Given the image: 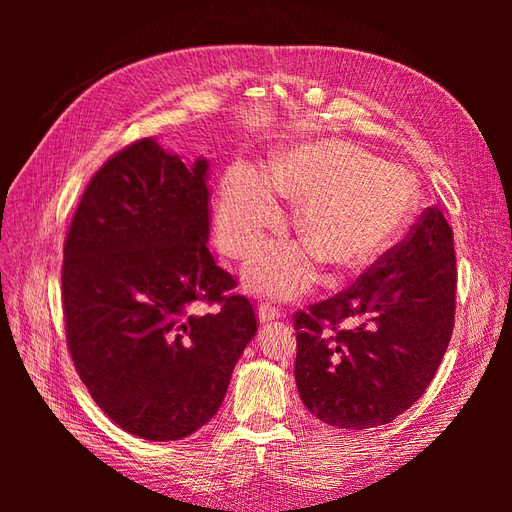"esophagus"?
Wrapping results in <instances>:
<instances>
[{
    "mask_svg": "<svg viewBox=\"0 0 512 512\" xmlns=\"http://www.w3.org/2000/svg\"><path fill=\"white\" fill-rule=\"evenodd\" d=\"M258 318L260 322H273L280 318V307H275L273 303H260L258 305Z\"/></svg>",
    "mask_w": 512,
    "mask_h": 512,
    "instance_id": "esophagus-1",
    "label": "esophagus"
}]
</instances>
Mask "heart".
<instances>
[{"instance_id":"b5f03b06","label":"heart","mask_w":512,"mask_h":512,"mask_svg":"<svg viewBox=\"0 0 512 512\" xmlns=\"http://www.w3.org/2000/svg\"><path fill=\"white\" fill-rule=\"evenodd\" d=\"M278 196L299 203L301 243L273 245L247 269L258 292L292 297L316 282V260L335 275L376 262L412 224L421 192L410 170L380 162L337 138H312L282 151L271 175L235 164L222 179L215 232L220 250L252 256L282 224Z\"/></svg>"}]
</instances>
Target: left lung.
I'll return each instance as SVG.
<instances>
[{"instance_id":"obj_1","label":"left lung","mask_w":512,"mask_h":512,"mask_svg":"<svg viewBox=\"0 0 512 512\" xmlns=\"http://www.w3.org/2000/svg\"><path fill=\"white\" fill-rule=\"evenodd\" d=\"M455 265L453 230L429 207L348 290L297 312L294 380L305 408L337 429L380 427L406 412L451 342Z\"/></svg>"}]
</instances>
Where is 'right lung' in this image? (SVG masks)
<instances>
[{"label":"right lung","instance_id":"add662e5","mask_svg":"<svg viewBox=\"0 0 512 512\" xmlns=\"http://www.w3.org/2000/svg\"><path fill=\"white\" fill-rule=\"evenodd\" d=\"M209 162L143 138L108 160L76 209L61 271L68 346L104 414L153 442L218 414L256 335L254 307L209 252ZM198 302H218L200 315Z\"/></svg>","mask_w":512,"mask_h":512}]
</instances>
